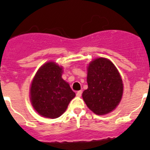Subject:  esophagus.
<instances>
[{"instance_id": "obj_1", "label": "esophagus", "mask_w": 150, "mask_h": 150, "mask_svg": "<svg viewBox=\"0 0 150 150\" xmlns=\"http://www.w3.org/2000/svg\"><path fill=\"white\" fill-rule=\"evenodd\" d=\"M81 95H82V92H81V90L78 91V92H76V96L77 97H81Z\"/></svg>"}]
</instances>
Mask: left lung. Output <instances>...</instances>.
Instances as JSON below:
<instances>
[{
  "label": "left lung",
  "instance_id": "left-lung-1",
  "mask_svg": "<svg viewBox=\"0 0 150 150\" xmlns=\"http://www.w3.org/2000/svg\"><path fill=\"white\" fill-rule=\"evenodd\" d=\"M88 89L82 93L84 102L92 112L104 115L118 105L123 95V83L118 70L111 61L99 58L87 69Z\"/></svg>",
  "mask_w": 150,
  "mask_h": 150
}]
</instances>
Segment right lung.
<instances>
[{"instance_id": "add662e5", "label": "right lung", "mask_w": 150, "mask_h": 150, "mask_svg": "<svg viewBox=\"0 0 150 150\" xmlns=\"http://www.w3.org/2000/svg\"><path fill=\"white\" fill-rule=\"evenodd\" d=\"M62 68L48 62L39 69L31 86V102L42 116L56 118L67 109L75 93L62 79Z\"/></svg>"}]
</instances>
